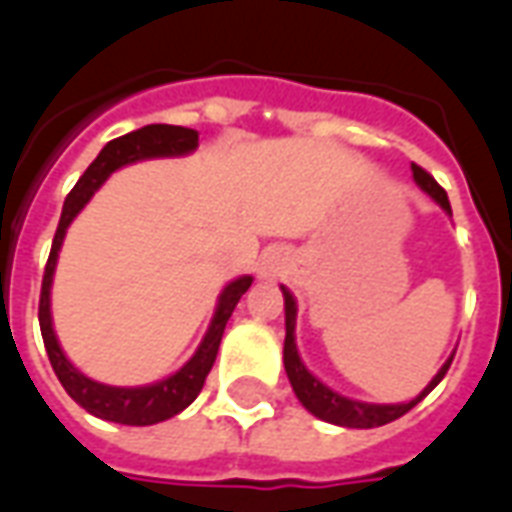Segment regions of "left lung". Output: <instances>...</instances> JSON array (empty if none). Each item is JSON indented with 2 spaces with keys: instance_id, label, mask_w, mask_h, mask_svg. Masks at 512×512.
I'll use <instances>...</instances> for the list:
<instances>
[{
  "instance_id": "8db88e82",
  "label": "left lung",
  "mask_w": 512,
  "mask_h": 512,
  "mask_svg": "<svg viewBox=\"0 0 512 512\" xmlns=\"http://www.w3.org/2000/svg\"><path fill=\"white\" fill-rule=\"evenodd\" d=\"M411 172H414V183L419 189L428 194L430 200H436L444 208V211L452 216L450 200H447V191L441 189L436 180L430 178L428 172L417 164H411ZM282 296H285V373L290 378V386L299 397V403L310 414H315L323 422H332V425H340V428H378V425H386V422H395L397 417H403L406 411L417 406L422 397L428 395L433 386L439 384L441 378L447 376V370L452 365V354L436 376L430 378V384L419 392L414 400L408 403H362V400H354V397H345L340 392H334L329 386L323 384L321 378H315L304 367L299 356V348H296V299L285 285H282Z\"/></svg>"
}]
</instances>
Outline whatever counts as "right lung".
Instances as JSON below:
<instances>
[{
  "mask_svg": "<svg viewBox=\"0 0 512 512\" xmlns=\"http://www.w3.org/2000/svg\"><path fill=\"white\" fill-rule=\"evenodd\" d=\"M197 142H200L197 131L183 126H161V123L139 128V131H131L126 136H117L112 142H106L104 150L87 167V172L79 178V183L73 186L71 194L65 197V205H62L60 224H57V233H54L49 263H46V271H43V288H40V334H43L51 367L60 378V384L65 386V392L84 411H90L98 419H109V422H120V425H156V422L175 417L183 408L191 406L194 397L200 395L213 362H216V351H219V343H222L224 326L230 321L235 304L241 301V296L252 285L249 274L227 282L222 293H219V301H216L211 326H208V332L202 337L200 348L194 351V356L180 367L178 373L145 386H109L87 378L79 367L71 365L68 356L62 354L60 340L54 334V326H51V282H54V268H57L62 241H65V233H68L73 219L82 213L87 202L93 200V194L104 186L106 178L120 167H128V164H136V161H147V158L189 156L191 150H197Z\"/></svg>",
  "mask_w": 512,
  "mask_h": 512,
  "instance_id": "1",
  "label": "right lung"
}]
</instances>
